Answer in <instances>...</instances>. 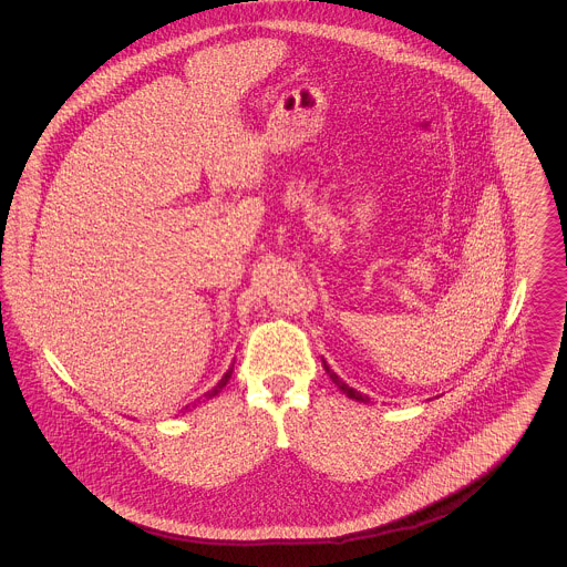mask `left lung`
<instances>
[{"mask_svg": "<svg viewBox=\"0 0 567 567\" xmlns=\"http://www.w3.org/2000/svg\"><path fill=\"white\" fill-rule=\"evenodd\" d=\"M323 368H326V372H328L330 378H332V382H334V384H337V386H339V389H341V391H343L348 398H352V400H361V402H368V395H361L357 389L348 386V384H346L341 378L337 377V374H334V372H332V370H330L326 363H323Z\"/></svg>", "mask_w": 567, "mask_h": 567, "instance_id": "8db88e82", "label": "left lung"}]
</instances>
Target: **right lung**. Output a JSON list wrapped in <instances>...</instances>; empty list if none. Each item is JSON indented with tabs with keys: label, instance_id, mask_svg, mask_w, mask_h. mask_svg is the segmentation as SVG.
Listing matches in <instances>:
<instances>
[{
	"label": "right lung",
	"instance_id": "add662e5",
	"mask_svg": "<svg viewBox=\"0 0 567 567\" xmlns=\"http://www.w3.org/2000/svg\"><path fill=\"white\" fill-rule=\"evenodd\" d=\"M233 368H235V365H230V370H228V372L224 374V378H221V380L217 382V386H215V389H213V391L208 393V398H210V395H217V393H219V391H221V389L226 386V382H228V380H230V377H233Z\"/></svg>",
	"mask_w": 567,
	"mask_h": 567
}]
</instances>
